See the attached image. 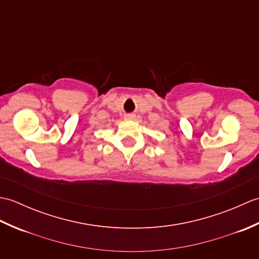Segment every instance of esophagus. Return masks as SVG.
I'll use <instances>...</instances> for the list:
<instances>
[{
  "mask_svg": "<svg viewBox=\"0 0 259 259\" xmlns=\"http://www.w3.org/2000/svg\"><path fill=\"white\" fill-rule=\"evenodd\" d=\"M124 119L125 120H134L135 119V114H131V113L130 114H125L124 115Z\"/></svg>",
  "mask_w": 259,
  "mask_h": 259,
  "instance_id": "esophagus-1",
  "label": "esophagus"
}]
</instances>
